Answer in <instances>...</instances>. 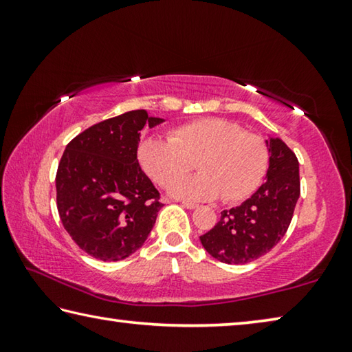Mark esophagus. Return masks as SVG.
<instances>
[{"instance_id": "34e87169", "label": "esophagus", "mask_w": 352, "mask_h": 352, "mask_svg": "<svg viewBox=\"0 0 352 352\" xmlns=\"http://www.w3.org/2000/svg\"><path fill=\"white\" fill-rule=\"evenodd\" d=\"M182 205H183L184 208H188V210H195V208L199 206L197 204H190V201H182Z\"/></svg>"}]
</instances>
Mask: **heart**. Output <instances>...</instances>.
Masks as SVG:
<instances>
[{
  "label": "heart",
  "mask_w": 352,
  "mask_h": 352,
  "mask_svg": "<svg viewBox=\"0 0 352 352\" xmlns=\"http://www.w3.org/2000/svg\"><path fill=\"white\" fill-rule=\"evenodd\" d=\"M142 170L163 188L179 181L195 162L201 175L175 185L170 195L226 204L248 199L264 180L269 151L259 135L242 132L222 118H204L170 130L169 138L147 136L138 146Z\"/></svg>",
  "instance_id": "obj_1"
}]
</instances>
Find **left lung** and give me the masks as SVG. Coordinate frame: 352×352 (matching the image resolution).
Listing matches in <instances>:
<instances>
[{"mask_svg":"<svg viewBox=\"0 0 352 352\" xmlns=\"http://www.w3.org/2000/svg\"><path fill=\"white\" fill-rule=\"evenodd\" d=\"M269 169L265 183L239 206L222 211L212 230L200 236L204 248L225 264H247L283 239L300 197V164L279 138L265 140Z\"/></svg>","mask_w":352,"mask_h":352,"instance_id":"8db88e82","label":"left lung"}]
</instances>
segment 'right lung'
I'll return each mask as SVG.
<instances>
[{"instance_id": "right-lung-1", "label": "right lung", "mask_w": 352, "mask_h": 352, "mask_svg": "<svg viewBox=\"0 0 352 352\" xmlns=\"http://www.w3.org/2000/svg\"><path fill=\"white\" fill-rule=\"evenodd\" d=\"M163 121L132 110L94 124L65 148L56 175L58 216L93 258L126 259L151 234L163 204L136 153L142 127Z\"/></svg>"}]
</instances>
